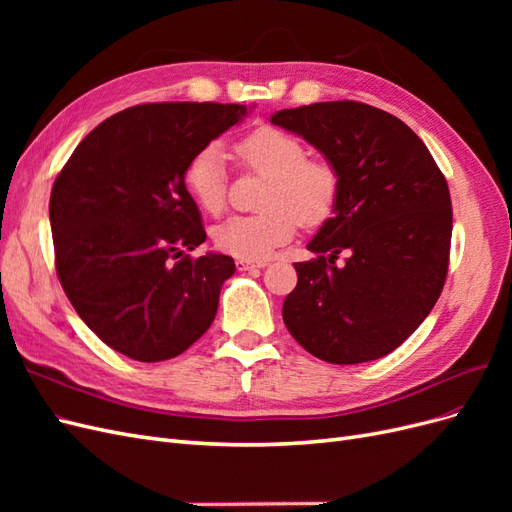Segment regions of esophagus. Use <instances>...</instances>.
I'll return each instance as SVG.
<instances>
[{
  "instance_id": "34e87169",
  "label": "esophagus",
  "mask_w": 512,
  "mask_h": 512,
  "mask_svg": "<svg viewBox=\"0 0 512 512\" xmlns=\"http://www.w3.org/2000/svg\"><path fill=\"white\" fill-rule=\"evenodd\" d=\"M262 267H267V260H258V262H254V260H237V269L239 271L262 269Z\"/></svg>"
}]
</instances>
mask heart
I'll use <instances>...</instances> for the list:
<instances>
[{
  "instance_id": "obj_1",
  "label": "heart",
  "mask_w": 512,
  "mask_h": 512,
  "mask_svg": "<svg viewBox=\"0 0 512 512\" xmlns=\"http://www.w3.org/2000/svg\"><path fill=\"white\" fill-rule=\"evenodd\" d=\"M235 156L256 173L269 177L262 194L265 211L232 215L213 228V243L239 260H265L288 243L299 222H327L339 198V175L333 164L309 158V151L280 128L262 126L235 143ZM183 185L194 203L218 215L226 205L228 170L222 147L200 149L183 170Z\"/></svg>"
}]
</instances>
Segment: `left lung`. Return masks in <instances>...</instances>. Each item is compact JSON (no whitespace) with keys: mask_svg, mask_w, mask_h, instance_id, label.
I'll return each mask as SVG.
<instances>
[{"mask_svg":"<svg viewBox=\"0 0 512 512\" xmlns=\"http://www.w3.org/2000/svg\"><path fill=\"white\" fill-rule=\"evenodd\" d=\"M271 123L303 136L339 175V198L294 262L282 316L290 335L335 365L376 361L418 329L444 288L451 194L404 121L363 102L284 108ZM344 251L347 260L337 263Z\"/></svg>","mask_w":512,"mask_h":512,"instance_id":"8db88e82","label":"left lung"}]
</instances>
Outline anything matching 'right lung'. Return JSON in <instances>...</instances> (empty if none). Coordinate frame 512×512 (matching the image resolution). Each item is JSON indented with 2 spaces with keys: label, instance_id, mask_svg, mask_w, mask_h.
I'll use <instances>...</instances> for the list:
<instances>
[{
  "label": "right lung",
  "instance_id": "1",
  "mask_svg": "<svg viewBox=\"0 0 512 512\" xmlns=\"http://www.w3.org/2000/svg\"><path fill=\"white\" fill-rule=\"evenodd\" d=\"M245 115L218 102L126 108L83 138L53 183L59 282L87 327L134 361L173 359L218 314L235 260L185 254L207 232L183 170Z\"/></svg>",
  "mask_w": 512,
  "mask_h": 512
}]
</instances>
